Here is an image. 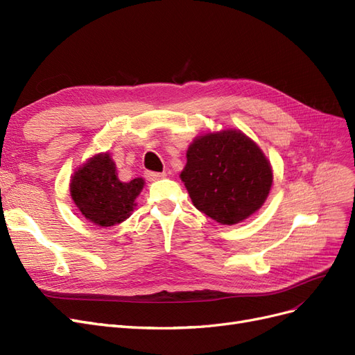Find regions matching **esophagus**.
<instances>
[{
	"instance_id": "34e87169",
	"label": "esophagus",
	"mask_w": 355,
	"mask_h": 355,
	"mask_svg": "<svg viewBox=\"0 0 355 355\" xmlns=\"http://www.w3.org/2000/svg\"><path fill=\"white\" fill-rule=\"evenodd\" d=\"M166 174L165 173H155V171H147L146 173V178L148 181H155V180H159V178H164Z\"/></svg>"
}]
</instances>
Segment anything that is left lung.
Returning <instances> with one entry per match:
<instances>
[{"label":"left lung","mask_w":355,"mask_h":355,"mask_svg":"<svg viewBox=\"0 0 355 355\" xmlns=\"http://www.w3.org/2000/svg\"><path fill=\"white\" fill-rule=\"evenodd\" d=\"M191 202L220 224L246 220L266 202L272 173L261 148L236 130L198 137L181 173Z\"/></svg>","instance_id":"1"}]
</instances>
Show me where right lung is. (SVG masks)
Returning a JSON list of instances; mask_svg holds the SVG:
<instances>
[{"instance_id":"1","label":"right lung","mask_w":355,"mask_h":355,"mask_svg":"<svg viewBox=\"0 0 355 355\" xmlns=\"http://www.w3.org/2000/svg\"><path fill=\"white\" fill-rule=\"evenodd\" d=\"M144 186L143 178L121 182L109 153L91 157L73 174L71 196L88 221L110 227L131 215L134 200Z\"/></svg>"}]
</instances>
